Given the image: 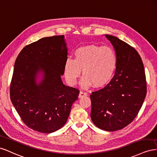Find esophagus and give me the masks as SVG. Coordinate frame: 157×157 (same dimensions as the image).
<instances>
[{
    "instance_id": "34e87169",
    "label": "esophagus",
    "mask_w": 157,
    "mask_h": 157,
    "mask_svg": "<svg viewBox=\"0 0 157 157\" xmlns=\"http://www.w3.org/2000/svg\"><path fill=\"white\" fill-rule=\"evenodd\" d=\"M87 96V93L86 92H83V91H80L79 94V98H82L83 97H86Z\"/></svg>"
}]
</instances>
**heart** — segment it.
I'll list each match as a JSON object with an SVG mask.
<instances>
[{
    "label": "heart",
    "instance_id": "b5f03b06",
    "mask_svg": "<svg viewBox=\"0 0 157 157\" xmlns=\"http://www.w3.org/2000/svg\"><path fill=\"white\" fill-rule=\"evenodd\" d=\"M74 59L64 63V74L68 83L74 86L82 70L81 86L85 88L93 84L95 87L105 86L113 78L117 67V58L109 47L87 45L74 52Z\"/></svg>",
    "mask_w": 157,
    "mask_h": 157
}]
</instances>
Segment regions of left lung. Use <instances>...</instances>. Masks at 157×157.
Here are the masks:
<instances>
[{"mask_svg": "<svg viewBox=\"0 0 157 157\" xmlns=\"http://www.w3.org/2000/svg\"><path fill=\"white\" fill-rule=\"evenodd\" d=\"M105 35L114 47L117 67L110 83L90 95L91 118L98 128L114 132L127 126L136 117L146 96V78L136 49L118 37Z\"/></svg>", "mask_w": 157, "mask_h": 157, "instance_id": "1", "label": "left lung"}]
</instances>
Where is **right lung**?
<instances>
[{
    "mask_svg": "<svg viewBox=\"0 0 157 157\" xmlns=\"http://www.w3.org/2000/svg\"><path fill=\"white\" fill-rule=\"evenodd\" d=\"M67 55L64 35H57L25 46L16 60L10 99L22 121L35 131L49 133L61 128L78 99V89L61 79Z\"/></svg>",
    "mask_w": 157,
    "mask_h": 157,
    "instance_id": "1",
    "label": "right lung"
}]
</instances>
